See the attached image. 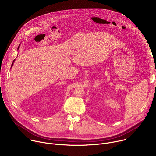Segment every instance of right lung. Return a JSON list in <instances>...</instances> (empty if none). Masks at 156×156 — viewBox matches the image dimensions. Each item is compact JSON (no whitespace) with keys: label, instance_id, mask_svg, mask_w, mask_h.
<instances>
[{"label":"right lung","instance_id":"1","mask_svg":"<svg viewBox=\"0 0 156 156\" xmlns=\"http://www.w3.org/2000/svg\"><path fill=\"white\" fill-rule=\"evenodd\" d=\"M18 49H19V46H18ZM14 61H15V60H13V63H12V66H13V62H14Z\"/></svg>","mask_w":156,"mask_h":156}]
</instances>
